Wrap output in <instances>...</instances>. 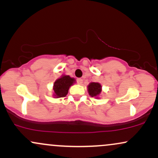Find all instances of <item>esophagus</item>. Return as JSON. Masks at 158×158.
Masks as SVG:
<instances>
[{
    "label": "esophagus",
    "instance_id": "1",
    "mask_svg": "<svg viewBox=\"0 0 158 158\" xmlns=\"http://www.w3.org/2000/svg\"><path fill=\"white\" fill-rule=\"evenodd\" d=\"M77 81L79 85H81L83 82V80H82V79H81V78H79V79H77Z\"/></svg>",
    "mask_w": 158,
    "mask_h": 158
}]
</instances>
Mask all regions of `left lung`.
<instances>
[{
	"mask_svg": "<svg viewBox=\"0 0 158 158\" xmlns=\"http://www.w3.org/2000/svg\"><path fill=\"white\" fill-rule=\"evenodd\" d=\"M88 93L91 97H98L101 93V85L98 82H91L88 86Z\"/></svg>",
	"mask_w": 158,
	"mask_h": 158,
	"instance_id": "obj_1",
	"label": "left lung"
}]
</instances>
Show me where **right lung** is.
<instances>
[{"label":"right lung","instance_id":"1","mask_svg":"<svg viewBox=\"0 0 158 158\" xmlns=\"http://www.w3.org/2000/svg\"><path fill=\"white\" fill-rule=\"evenodd\" d=\"M75 79L69 76H62L55 81L53 86L54 95L57 98L64 97L68 93L69 88L73 84Z\"/></svg>","mask_w":158,"mask_h":158}]
</instances>
